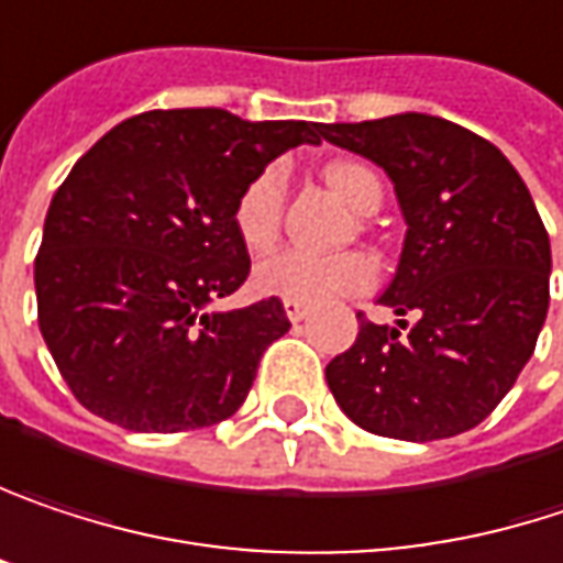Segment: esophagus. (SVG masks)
<instances>
[{
    "label": "esophagus",
    "instance_id": "34e87169",
    "mask_svg": "<svg viewBox=\"0 0 563 563\" xmlns=\"http://www.w3.org/2000/svg\"><path fill=\"white\" fill-rule=\"evenodd\" d=\"M285 314H288L291 323H301L305 317L311 314V308H308L305 301H285Z\"/></svg>",
    "mask_w": 563,
    "mask_h": 563
}]
</instances>
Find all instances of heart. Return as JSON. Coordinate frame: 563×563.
Returning <instances> with one entry per match:
<instances>
[{
    "label": "heart",
    "mask_w": 563,
    "mask_h": 563,
    "mask_svg": "<svg viewBox=\"0 0 563 563\" xmlns=\"http://www.w3.org/2000/svg\"><path fill=\"white\" fill-rule=\"evenodd\" d=\"M323 177L360 213H373L383 203V180L373 168L360 162H346V158L330 162L323 168ZM282 210H285V172L278 165H268L255 177H249L233 200L230 223L236 240L249 252L272 249L282 230ZM373 282H376V265L369 255L356 249H343V252L285 249L262 258L255 268V285L265 295L285 301H305V305H323L333 298L360 295L373 288Z\"/></svg>",
    "instance_id": "heart-1"
}]
</instances>
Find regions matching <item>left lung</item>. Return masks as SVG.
<instances>
[{
    "mask_svg": "<svg viewBox=\"0 0 563 563\" xmlns=\"http://www.w3.org/2000/svg\"><path fill=\"white\" fill-rule=\"evenodd\" d=\"M323 139L391 177L408 233L379 305L415 317L386 327L356 314V343L327 363V386L373 434H463L516 386L548 317L551 243L526 180L493 142L424 112L333 122Z\"/></svg>",
    "mask_w": 563,
    "mask_h": 563,
    "instance_id": "1",
    "label": "left lung"
}]
</instances>
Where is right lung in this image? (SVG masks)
Wrapping results in <instances>:
<instances>
[{"label": "right lung", "instance_id": "obj_1", "mask_svg": "<svg viewBox=\"0 0 563 563\" xmlns=\"http://www.w3.org/2000/svg\"><path fill=\"white\" fill-rule=\"evenodd\" d=\"M320 122L152 109L109 129L57 187L35 258L37 327L74 398L129 431L230 418L288 333L278 298L210 311L249 278L230 210Z\"/></svg>", "mask_w": 563, "mask_h": 563}]
</instances>
